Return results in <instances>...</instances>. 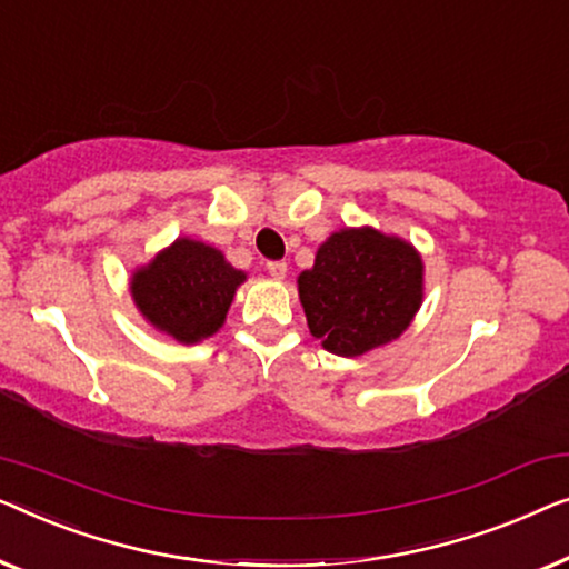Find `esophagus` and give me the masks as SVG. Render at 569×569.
<instances>
[{
    "instance_id": "obj_1",
    "label": "esophagus",
    "mask_w": 569,
    "mask_h": 569,
    "mask_svg": "<svg viewBox=\"0 0 569 569\" xmlns=\"http://www.w3.org/2000/svg\"><path fill=\"white\" fill-rule=\"evenodd\" d=\"M268 273L273 276L276 281H283L286 273H288V266H286V262H281V260H276V262H268Z\"/></svg>"
}]
</instances>
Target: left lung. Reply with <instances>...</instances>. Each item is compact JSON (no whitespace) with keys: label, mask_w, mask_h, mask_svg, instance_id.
<instances>
[{"label":"left lung","mask_w":569,"mask_h":569,"mask_svg":"<svg viewBox=\"0 0 569 569\" xmlns=\"http://www.w3.org/2000/svg\"><path fill=\"white\" fill-rule=\"evenodd\" d=\"M309 332L342 358L397 340L418 315L426 266L402 237L346 227L319 244L315 266L296 278Z\"/></svg>","instance_id":"8db88e82"}]
</instances>
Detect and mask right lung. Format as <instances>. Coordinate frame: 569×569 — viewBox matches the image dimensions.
Segmentation results:
<instances>
[{"label": "right lung", "instance_id": "1", "mask_svg": "<svg viewBox=\"0 0 569 569\" xmlns=\"http://www.w3.org/2000/svg\"><path fill=\"white\" fill-rule=\"evenodd\" d=\"M247 281L221 250L178 237L131 276V299L157 332L182 346L211 338L227 322L237 288Z\"/></svg>", "mask_w": 569, "mask_h": 569}]
</instances>
